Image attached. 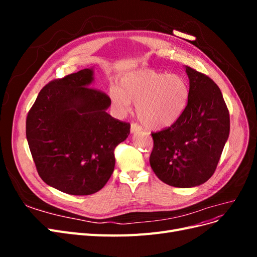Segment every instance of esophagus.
<instances>
[{"instance_id": "obj_1", "label": "esophagus", "mask_w": 257, "mask_h": 257, "mask_svg": "<svg viewBox=\"0 0 257 257\" xmlns=\"http://www.w3.org/2000/svg\"><path fill=\"white\" fill-rule=\"evenodd\" d=\"M141 130H142V127L139 126L137 123L133 122L131 124V133H137V132H139Z\"/></svg>"}]
</instances>
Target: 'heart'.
<instances>
[{
	"instance_id": "b5f03b06",
	"label": "heart",
	"mask_w": 257,
	"mask_h": 257,
	"mask_svg": "<svg viewBox=\"0 0 257 257\" xmlns=\"http://www.w3.org/2000/svg\"><path fill=\"white\" fill-rule=\"evenodd\" d=\"M109 96L120 114L132 110L137 103V113L148 127L154 130L173 125L182 115L189 99V87L183 77L143 68L123 77L120 87H112Z\"/></svg>"
}]
</instances>
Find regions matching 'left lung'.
<instances>
[{"label": "left lung", "instance_id": "8db88e82", "mask_svg": "<svg viewBox=\"0 0 257 257\" xmlns=\"http://www.w3.org/2000/svg\"><path fill=\"white\" fill-rule=\"evenodd\" d=\"M189 99L173 125L151 133L150 165L161 181L176 188L205 183L214 174L229 135V112L222 92L207 75L185 66Z\"/></svg>", "mask_w": 257, "mask_h": 257}]
</instances>
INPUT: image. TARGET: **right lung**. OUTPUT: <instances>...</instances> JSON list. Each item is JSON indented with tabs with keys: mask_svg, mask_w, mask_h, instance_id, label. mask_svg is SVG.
<instances>
[{
	"mask_svg": "<svg viewBox=\"0 0 257 257\" xmlns=\"http://www.w3.org/2000/svg\"><path fill=\"white\" fill-rule=\"evenodd\" d=\"M84 68L41 90L27 116L31 154L43 181L71 195L104 188L114 168V149L130 134L127 122L106 112L111 100L91 88Z\"/></svg>",
	"mask_w": 257,
	"mask_h": 257,
	"instance_id": "1",
	"label": "right lung"
}]
</instances>
